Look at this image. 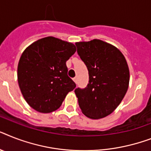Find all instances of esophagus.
<instances>
[{
    "mask_svg": "<svg viewBox=\"0 0 151 151\" xmlns=\"http://www.w3.org/2000/svg\"><path fill=\"white\" fill-rule=\"evenodd\" d=\"M73 81L75 82L76 84H77V78H73Z\"/></svg>",
    "mask_w": 151,
    "mask_h": 151,
    "instance_id": "obj_1",
    "label": "esophagus"
}]
</instances>
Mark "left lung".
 Returning <instances> with one entry per match:
<instances>
[{
  "label": "left lung",
  "instance_id": "1",
  "mask_svg": "<svg viewBox=\"0 0 151 151\" xmlns=\"http://www.w3.org/2000/svg\"><path fill=\"white\" fill-rule=\"evenodd\" d=\"M75 45L89 75L88 85L74 90L79 106L88 118H104L118 107L127 91L129 71L127 60L117 48L101 40Z\"/></svg>",
  "mask_w": 151,
  "mask_h": 151
}]
</instances>
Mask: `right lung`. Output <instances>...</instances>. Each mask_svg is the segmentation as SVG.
Wrapping results in <instances>:
<instances>
[{"label":"right lung","mask_w":151,"mask_h":151,"mask_svg":"<svg viewBox=\"0 0 151 151\" xmlns=\"http://www.w3.org/2000/svg\"><path fill=\"white\" fill-rule=\"evenodd\" d=\"M75 52L73 44L51 36L25 49L18 63V81L24 99L32 109L42 113L52 112L75 88L66 65Z\"/></svg>","instance_id":"add662e5"}]
</instances>
